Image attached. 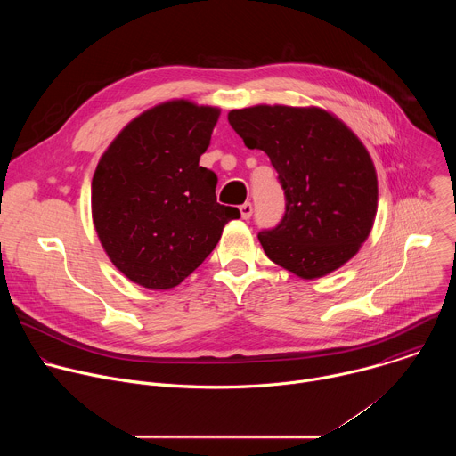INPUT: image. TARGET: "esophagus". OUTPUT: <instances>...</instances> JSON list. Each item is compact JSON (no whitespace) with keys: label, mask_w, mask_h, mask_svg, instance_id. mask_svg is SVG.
Returning a JSON list of instances; mask_svg holds the SVG:
<instances>
[{"label":"esophagus","mask_w":456,"mask_h":456,"mask_svg":"<svg viewBox=\"0 0 456 456\" xmlns=\"http://www.w3.org/2000/svg\"><path fill=\"white\" fill-rule=\"evenodd\" d=\"M240 213H241V218L243 220H248L252 216V204L250 202H245L243 206H240Z\"/></svg>","instance_id":"esophagus-1"}]
</instances>
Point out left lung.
Segmentation results:
<instances>
[{"label": "left lung", "mask_w": 456, "mask_h": 456, "mask_svg": "<svg viewBox=\"0 0 456 456\" xmlns=\"http://www.w3.org/2000/svg\"><path fill=\"white\" fill-rule=\"evenodd\" d=\"M248 150H262L285 191V215L257 234L265 254L299 278L329 274L359 250L377 213L370 153L321 108L252 106L229 111Z\"/></svg>", "instance_id": "1"}]
</instances>
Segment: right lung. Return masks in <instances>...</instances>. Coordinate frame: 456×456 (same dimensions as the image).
Returning a JSON list of instances; mask_svg holds the SVG:
<instances>
[{
  "label": "right lung",
  "mask_w": 456,
  "mask_h": 456,
  "mask_svg": "<svg viewBox=\"0 0 456 456\" xmlns=\"http://www.w3.org/2000/svg\"><path fill=\"white\" fill-rule=\"evenodd\" d=\"M220 110L189 101L159 104L129 122L101 157L92 215L111 264L134 283L167 290L216 247L240 218L216 202V175L199 166Z\"/></svg>",
  "instance_id": "right-lung-1"
}]
</instances>
